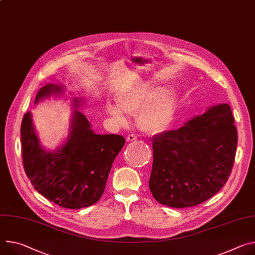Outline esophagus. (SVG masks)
<instances>
[{"label": "esophagus", "instance_id": "obj_1", "mask_svg": "<svg viewBox=\"0 0 255 255\" xmlns=\"http://www.w3.org/2000/svg\"><path fill=\"white\" fill-rule=\"evenodd\" d=\"M137 139V136L135 134H129L127 136V141H134Z\"/></svg>", "mask_w": 255, "mask_h": 255}]
</instances>
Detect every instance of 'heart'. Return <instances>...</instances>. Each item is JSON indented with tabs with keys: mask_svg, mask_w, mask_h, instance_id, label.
<instances>
[{
	"mask_svg": "<svg viewBox=\"0 0 255 255\" xmlns=\"http://www.w3.org/2000/svg\"><path fill=\"white\" fill-rule=\"evenodd\" d=\"M118 106L109 104L108 113L120 125H125L128 115H137V124L145 133L154 134L163 130L171 121L175 99L170 88H154L149 83H140L122 92Z\"/></svg>",
	"mask_w": 255,
	"mask_h": 255,
	"instance_id": "obj_1",
	"label": "heart"
}]
</instances>
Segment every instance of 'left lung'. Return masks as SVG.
Masks as SVG:
<instances>
[{
	"mask_svg": "<svg viewBox=\"0 0 255 255\" xmlns=\"http://www.w3.org/2000/svg\"><path fill=\"white\" fill-rule=\"evenodd\" d=\"M237 141L234 117L227 104L210 108L177 130L154 135L148 182L152 196L176 208L211 198L232 172Z\"/></svg>",
	"mask_w": 255,
	"mask_h": 255,
	"instance_id": "obj_1",
	"label": "left lung"
}]
</instances>
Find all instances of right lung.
I'll return each instance as SVG.
<instances>
[{"instance_id":"right-lung-1","label":"right lung","mask_w":255,"mask_h":255,"mask_svg":"<svg viewBox=\"0 0 255 255\" xmlns=\"http://www.w3.org/2000/svg\"><path fill=\"white\" fill-rule=\"evenodd\" d=\"M62 91L61 86L41 87L35 103ZM75 107L79 101L74 100ZM22 161L34 188L47 199L65 208L77 210L102 197L113 161L124 146L122 135L94 133L85 116L74 112L70 136L55 151H44L34 132L30 112L21 124Z\"/></svg>"}]
</instances>
